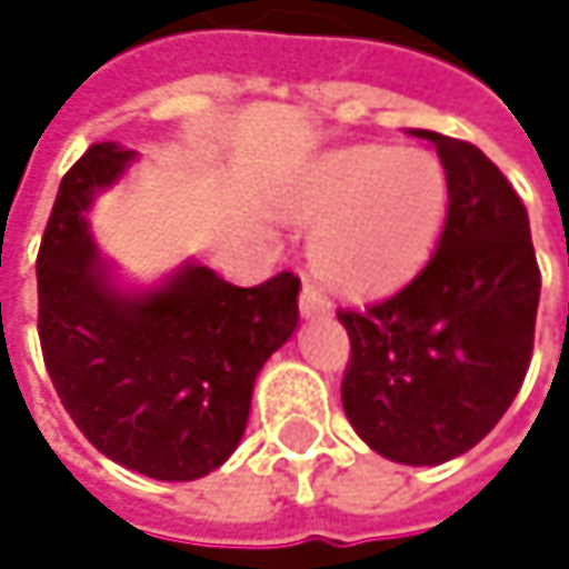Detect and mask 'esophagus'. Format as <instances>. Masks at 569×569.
<instances>
[{"label":"esophagus","instance_id":"obj_1","mask_svg":"<svg viewBox=\"0 0 569 569\" xmlns=\"http://www.w3.org/2000/svg\"><path fill=\"white\" fill-rule=\"evenodd\" d=\"M299 312H302L306 319H322V316L332 312V302L326 299V292H322L319 286L306 280L302 289H299Z\"/></svg>","mask_w":569,"mask_h":569}]
</instances>
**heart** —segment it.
<instances>
[{"mask_svg":"<svg viewBox=\"0 0 569 569\" xmlns=\"http://www.w3.org/2000/svg\"><path fill=\"white\" fill-rule=\"evenodd\" d=\"M448 210L441 161L421 148H346L292 190L289 213L312 227V263L326 283L382 296L431 257Z\"/></svg>","mask_w":569,"mask_h":569,"instance_id":"heart-1","label":"heart"}]
</instances>
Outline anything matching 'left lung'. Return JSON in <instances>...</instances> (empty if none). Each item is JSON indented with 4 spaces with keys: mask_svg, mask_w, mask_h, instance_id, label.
<instances>
[{
    "mask_svg": "<svg viewBox=\"0 0 569 569\" xmlns=\"http://www.w3.org/2000/svg\"><path fill=\"white\" fill-rule=\"evenodd\" d=\"M428 138L448 177L435 257L398 292L339 309L349 332L342 408L398 465L471 451L511 408L530 366L540 270L527 210L471 141Z\"/></svg>",
    "mask_w": 569,
    "mask_h": 569,
    "instance_id": "obj_1",
    "label": "left lung"
}]
</instances>
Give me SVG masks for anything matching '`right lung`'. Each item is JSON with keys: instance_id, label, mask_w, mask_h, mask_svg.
<instances>
[{"instance_id": "add662e5", "label": "right lung", "mask_w": 569, "mask_h": 569, "mask_svg": "<svg viewBox=\"0 0 569 569\" xmlns=\"http://www.w3.org/2000/svg\"><path fill=\"white\" fill-rule=\"evenodd\" d=\"M131 158L101 141L61 177L36 260L42 359L64 411L104 458L158 481H193L240 445L257 372L299 322V277L233 286L183 267L158 292L121 296L84 213Z\"/></svg>"}]
</instances>
